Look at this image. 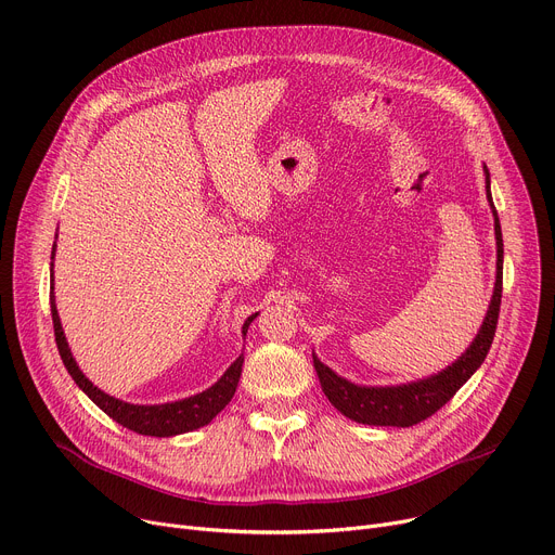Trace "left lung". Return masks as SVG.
I'll return each instance as SVG.
<instances>
[{
	"label": "left lung",
	"mask_w": 555,
	"mask_h": 555,
	"mask_svg": "<svg viewBox=\"0 0 555 555\" xmlns=\"http://www.w3.org/2000/svg\"><path fill=\"white\" fill-rule=\"evenodd\" d=\"M485 189L487 199L493 212V231H495V248H498V260H495V284L493 295L489 302V311L485 315V322L474 337V343L468 349L447 369L438 371L436 375L422 377L415 382H406V385L396 387H364L349 382L347 377L337 375L333 369H328L320 358L313 353V366L318 371L320 385L328 402L353 422L371 424V426H413L429 415H434L438 409H442L464 385V382L472 377L480 364L485 362L498 324L500 313V297H502V260H504V248H502V231L498 210L493 206L491 197V180L489 170L485 166Z\"/></svg>",
	"instance_id": "obj_1"
}]
</instances>
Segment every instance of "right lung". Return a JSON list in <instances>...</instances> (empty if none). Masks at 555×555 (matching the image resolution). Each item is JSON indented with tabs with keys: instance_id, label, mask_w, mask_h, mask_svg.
Wrapping results in <instances>:
<instances>
[{
	"instance_id": "obj_1",
	"label": "right lung",
	"mask_w": 555,
	"mask_h": 555,
	"mask_svg": "<svg viewBox=\"0 0 555 555\" xmlns=\"http://www.w3.org/2000/svg\"><path fill=\"white\" fill-rule=\"evenodd\" d=\"M55 258V244H53V253L51 260ZM51 271H53V262H51ZM53 278V273H51ZM51 315H53V328H55V343L62 356L64 366L68 369L70 377L75 379V385L87 393L108 417H113L117 424L126 426L135 434L142 436H153V438H170V436H180V434H189L199 429V426L208 424L212 417H216L235 396L237 382L242 375V364H244V353L224 371V375L216 382V385L208 387L202 393H195L191 398L184 400H176V402H164V404H131L117 400L108 393H104L102 389H98L93 382L81 373V369L77 366L66 335L60 322V313L55 307V295L51 293ZM258 318V313H253L250 318H246L244 326H242V335H246L250 322Z\"/></svg>"
}]
</instances>
